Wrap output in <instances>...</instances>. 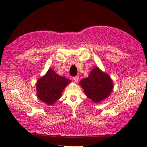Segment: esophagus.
<instances>
[{
    "instance_id": "esophagus-1",
    "label": "esophagus",
    "mask_w": 147,
    "mask_h": 147,
    "mask_svg": "<svg viewBox=\"0 0 147 147\" xmlns=\"http://www.w3.org/2000/svg\"><path fill=\"white\" fill-rule=\"evenodd\" d=\"M73 79V80L75 82H77L78 81V76H74Z\"/></svg>"
}]
</instances>
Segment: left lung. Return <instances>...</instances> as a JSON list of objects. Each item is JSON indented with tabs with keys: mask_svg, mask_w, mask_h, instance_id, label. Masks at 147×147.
Returning <instances> with one entry per match:
<instances>
[{
	"mask_svg": "<svg viewBox=\"0 0 147 147\" xmlns=\"http://www.w3.org/2000/svg\"><path fill=\"white\" fill-rule=\"evenodd\" d=\"M80 84L86 95L96 103L108 97L113 88L110 76L103 73L97 67L93 68L88 78L82 80Z\"/></svg>",
	"mask_w": 147,
	"mask_h": 147,
	"instance_id": "left-lung-1",
	"label": "left lung"
}]
</instances>
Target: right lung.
<instances>
[{
    "label": "right lung",
    "mask_w": 147,
    "mask_h": 147,
    "mask_svg": "<svg viewBox=\"0 0 147 147\" xmlns=\"http://www.w3.org/2000/svg\"><path fill=\"white\" fill-rule=\"evenodd\" d=\"M70 82V80L58 75L50 69L37 82V96L43 102L52 105L61 97L62 91Z\"/></svg>",
    "instance_id": "add662e5"
}]
</instances>
